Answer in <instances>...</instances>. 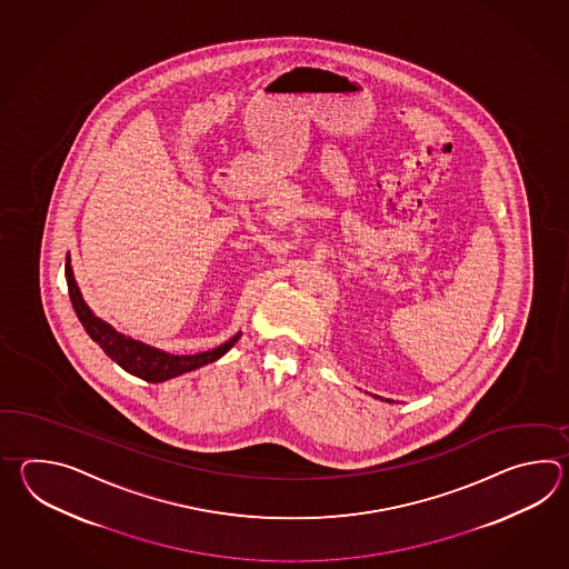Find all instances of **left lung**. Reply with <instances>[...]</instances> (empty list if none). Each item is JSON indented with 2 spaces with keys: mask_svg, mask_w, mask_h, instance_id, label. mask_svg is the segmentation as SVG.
Returning a JSON list of instances; mask_svg holds the SVG:
<instances>
[{
  "mask_svg": "<svg viewBox=\"0 0 569 569\" xmlns=\"http://www.w3.org/2000/svg\"><path fill=\"white\" fill-rule=\"evenodd\" d=\"M372 397H375V399L387 400V402H395V400L382 399V397H378V395H372Z\"/></svg>",
  "mask_w": 569,
  "mask_h": 569,
  "instance_id": "8db88e82",
  "label": "left lung"
}]
</instances>
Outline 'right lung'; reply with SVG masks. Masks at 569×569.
Returning a JSON list of instances; mask_svg holds the SVG:
<instances>
[{"instance_id": "1", "label": "right lung", "mask_w": 569, "mask_h": 569, "mask_svg": "<svg viewBox=\"0 0 569 569\" xmlns=\"http://www.w3.org/2000/svg\"><path fill=\"white\" fill-rule=\"evenodd\" d=\"M64 277H67V287H69V297L73 302L74 313L86 327L89 338L93 339L97 346L106 351L109 358L121 366L126 372L138 376L146 382H164L170 378H177V376L197 370L206 363L216 362L221 356H226L242 336V331H238L233 338L228 339L226 343H221L218 348L199 351L193 356H179V353L158 350V348H152L144 341H138V339L116 331L113 327L109 326L108 321L99 319L89 309V305L83 299L79 284L74 280L71 256L69 254H67V264H64Z\"/></svg>"}]
</instances>
